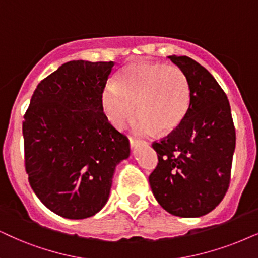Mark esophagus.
I'll return each mask as SVG.
<instances>
[{"label": "esophagus", "instance_id": "1", "mask_svg": "<svg viewBox=\"0 0 258 258\" xmlns=\"http://www.w3.org/2000/svg\"><path fill=\"white\" fill-rule=\"evenodd\" d=\"M130 144H131V148H135L138 144H148V143L145 142V140H138V139H135L132 138V137H130Z\"/></svg>", "mask_w": 258, "mask_h": 258}]
</instances>
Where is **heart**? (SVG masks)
<instances>
[{"label":"heart","instance_id":"heart-1","mask_svg":"<svg viewBox=\"0 0 258 258\" xmlns=\"http://www.w3.org/2000/svg\"><path fill=\"white\" fill-rule=\"evenodd\" d=\"M191 101L190 83L178 67L139 61L120 71L115 86L105 88L103 112L113 126L122 127L135 112L133 128L140 135L174 132L187 116Z\"/></svg>","mask_w":258,"mask_h":258}]
</instances>
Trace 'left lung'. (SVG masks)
Returning a JSON list of instances; mask_svg holds the SVG:
<instances>
[{"mask_svg": "<svg viewBox=\"0 0 258 258\" xmlns=\"http://www.w3.org/2000/svg\"><path fill=\"white\" fill-rule=\"evenodd\" d=\"M169 59L187 75L191 101L181 125L152 143L158 163L149 182L156 200L172 216L201 217L229 189L236 128L226 94L210 71L187 56Z\"/></svg>", "mask_w": 258, "mask_h": 258, "instance_id": "8db88e82", "label": "left lung"}]
</instances>
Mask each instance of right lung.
Segmentation results:
<instances>
[{
  "instance_id": "add662e5",
  "label": "right lung",
  "mask_w": 258,
  "mask_h": 258,
  "mask_svg": "<svg viewBox=\"0 0 258 258\" xmlns=\"http://www.w3.org/2000/svg\"><path fill=\"white\" fill-rule=\"evenodd\" d=\"M114 61L71 60L38 84L24 115L25 168L35 195L68 219L95 216L108 200L130 143L101 97Z\"/></svg>"
}]
</instances>
